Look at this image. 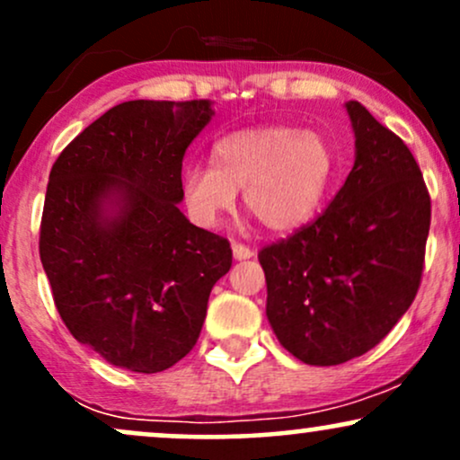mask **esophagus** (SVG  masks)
<instances>
[{"label": "esophagus", "mask_w": 460, "mask_h": 460, "mask_svg": "<svg viewBox=\"0 0 460 460\" xmlns=\"http://www.w3.org/2000/svg\"><path fill=\"white\" fill-rule=\"evenodd\" d=\"M231 251H234V257H235L237 261H246V260H251L252 255H255V252H252L251 248L244 246V244H240V242H234V244H231Z\"/></svg>", "instance_id": "1"}]
</instances>
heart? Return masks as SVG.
<instances>
[{"instance_id":"b5f03b06","label":"heart","mask_w":460,"mask_h":460,"mask_svg":"<svg viewBox=\"0 0 460 460\" xmlns=\"http://www.w3.org/2000/svg\"><path fill=\"white\" fill-rule=\"evenodd\" d=\"M212 166H183L181 197L199 226L214 229L235 205L274 234L307 225L324 203L337 175V155L318 131L266 125L220 136L209 151Z\"/></svg>"}]
</instances>
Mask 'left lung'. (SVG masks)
Instances as JSON below:
<instances>
[{
  "mask_svg": "<svg viewBox=\"0 0 460 460\" xmlns=\"http://www.w3.org/2000/svg\"><path fill=\"white\" fill-rule=\"evenodd\" d=\"M346 112L355 166L335 199L288 240L266 246V315L307 366L366 355L413 303L424 270L430 197L413 153L358 102Z\"/></svg>",
  "mask_w": 460,
  "mask_h": 460,
  "instance_id": "obj_1",
  "label": "left lung"
}]
</instances>
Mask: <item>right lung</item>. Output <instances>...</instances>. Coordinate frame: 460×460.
<instances>
[{"instance_id": "1", "label": "right lung", "mask_w": 460, "mask_h": 460, "mask_svg": "<svg viewBox=\"0 0 460 460\" xmlns=\"http://www.w3.org/2000/svg\"><path fill=\"white\" fill-rule=\"evenodd\" d=\"M212 103L125 102L88 125L49 172L40 261L62 322L116 367L155 374L197 344L225 237L179 209L186 149Z\"/></svg>"}]
</instances>
